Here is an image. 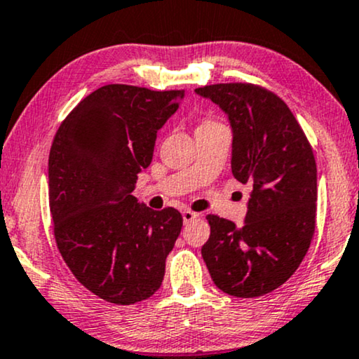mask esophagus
I'll return each mask as SVG.
<instances>
[{
	"label": "esophagus",
	"mask_w": 359,
	"mask_h": 359,
	"mask_svg": "<svg viewBox=\"0 0 359 359\" xmlns=\"http://www.w3.org/2000/svg\"><path fill=\"white\" fill-rule=\"evenodd\" d=\"M198 216H199V214L194 212V211H191V209H184V211H183V221H184V222L194 221Z\"/></svg>",
	"instance_id": "esophagus-1"
}]
</instances>
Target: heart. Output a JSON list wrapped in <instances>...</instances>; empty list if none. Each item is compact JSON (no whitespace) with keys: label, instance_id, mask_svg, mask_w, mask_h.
<instances>
[{"label":"heart","instance_id":"heart-1","mask_svg":"<svg viewBox=\"0 0 359 359\" xmlns=\"http://www.w3.org/2000/svg\"><path fill=\"white\" fill-rule=\"evenodd\" d=\"M212 123H217V122H212V120H203V122L199 123V127H201V125H212Z\"/></svg>","mask_w":359,"mask_h":359}]
</instances>
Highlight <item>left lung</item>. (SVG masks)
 <instances>
[{
    "instance_id": "left-lung-1",
    "label": "left lung",
    "mask_w": 359,
    "mask_h": 359,
    "mask_svg": "<svg viewBox=\"0 0 359 359\" xmlns=\"http://www.w3.org/2000/svg\"><path fill=\"white\" fill-rule=\"evenodd\" d=\"M229 115L232 175L252 194L241 227L208 214L211 236L201 254L212 282L227 295L254 299L283 285L315 234L316 163L285 102L249 82L196 88Z\"/></svg>"
}]
</instances>
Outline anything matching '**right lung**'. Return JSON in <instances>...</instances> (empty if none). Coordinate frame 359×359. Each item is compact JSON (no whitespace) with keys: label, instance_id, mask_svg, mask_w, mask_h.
I'll return each mask as SVG.
<instances>
[{"label":"right lung","instance_id":"right-lung-1","mask_svg":"<svg viewBox=\"0 0 359 359\" xmlns=\"http://www.w3.org/2000/svg\"><path fill=\"white\" fill-rule=\"evenodd\" d=\"M183 97V90L109 83L79 102L53 140L55 244L74 277L110 304H137L160 288L181 232L178 209L153 211L132 193L151 163L156 132Z\"/></svg>","mask_w":359,"mask_h":359}]
</instances>
